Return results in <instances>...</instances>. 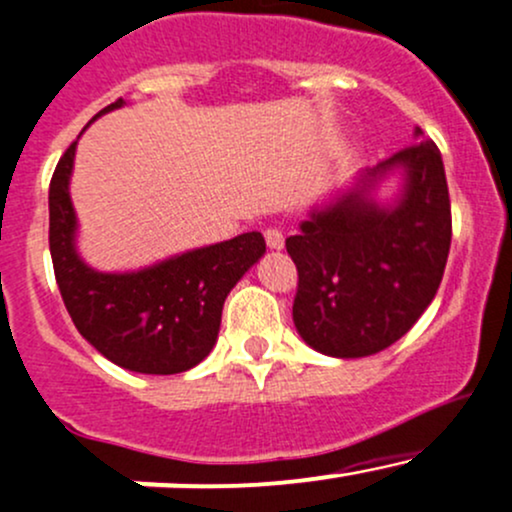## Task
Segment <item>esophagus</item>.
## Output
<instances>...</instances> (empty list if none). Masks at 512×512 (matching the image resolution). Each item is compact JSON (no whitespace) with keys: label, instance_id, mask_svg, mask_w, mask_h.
Masks as SVG:
<instances>
[{"label":"esophagus","instance_id":"34e87169","mask_svg":"<svg viewBox=\"0 0 512 512\" xmlns=\"http://www.w3.org/2000/svg\"><path fill=\"white\" fill-rule=\"evenodd\" d=\"M265 240H267L269 250H282L284 247V233L279 228L265 230Z\"/></svg>","mask_w":512,"mask_h":512}]
</instances>
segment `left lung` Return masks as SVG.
<instances>
[{
	"label": "left lung",
	"instance_id": "left-lung-1",
	"mask_svg": "<svg viewBox=\"0 0 512 512\" xmlns=\"http://www.w3.org/2000/svg\"><path fill=\"white\" fill-rule=\"evenodd\" d=\"M415 143L311 206L286 252L299 269L294 325L308 347L338 359L386 350L413 328L445 274L452 211L442 155ZM396 178L389 200L380 187Z\"/></svg>",
	"mask_w": 512,
	"mask_h": 512
}]
</instances>
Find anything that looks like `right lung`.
Wrapping results in <instances>:
<instances>
[{"label":"right lung","mask_w":512,"mask_h":512,"mask_svg":"<svg viewBox=\"0 0 512 512\" xmlns=\"http://www.w3.org/2000/svg\"><path fill=\"white\" fill-rule=\"evenodd\" d=\"M119 99L92 121L121 109ZM77 140L50 179V257L65 308L99 355L138 374H182L209 357L230 289L267 252L257 230L177 252L140 269L101 272L77 247L80 221L70 196Z\"/></svg>","instance_id":"right-lung-1"}]
</instances>
